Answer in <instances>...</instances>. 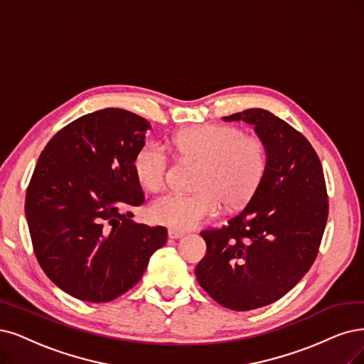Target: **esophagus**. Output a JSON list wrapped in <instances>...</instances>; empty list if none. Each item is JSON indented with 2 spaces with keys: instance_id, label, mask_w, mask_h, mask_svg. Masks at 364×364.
<instances>
[{
  "instance_id": "34e87169",
  "label": "esophagus",
  "mask_w": 364,
  "mask_h": 364,
  "mask_svg": "<svg viewBox=\"0 0 364 364\" xmlns=\"http://www.w3.org/2000/svg\"><path fill=\"white\" fill-rule=\"evenodd\" d=\"M168 237L172 238V240H178V238L184 237V232L183 231H177V230H169L168 231Z\"/></svg>"
}]
</instances>
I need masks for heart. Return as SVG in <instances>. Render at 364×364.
<instances>
[{
  "mask_svg": "<svg viewBox=\"0 0 364 364\" xmlns=\"http://www.w3.org/2000/svg\"><path fill=\"white\" fill-rule=\"evenodd\" d=\"M173 145L181 156L196 160L200 169L196 193L171 192L156 198L148 214L171 230H192L226 208L246 205L264 178L267 146L264 141L231 126H198L178 133ZM171 159L166 146L151 141L133 159V171L146 191L157 192L168 180Z\"/></svg>",
  "mask_w": 364,
  "mask_h": 364,
  "instance_id": "heart-1",
  "label": "heart"
}]
</instances>
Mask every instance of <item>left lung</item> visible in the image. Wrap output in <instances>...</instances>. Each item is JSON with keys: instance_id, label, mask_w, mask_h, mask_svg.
Wrapping results in <instances>:
<instances>
[{"instance_id": "obj_1", "label": "left lung", "mask_w": 364, "mask_h": 364, "mask_svg": "<svg viewBox=\"0 0 364 364\" xmlns=\"http://www.w3.org/2000/svg\"><path fill=\"white\" fill-rule=\"evenodd\" d=\"M225 121H245L267 146V169L252 199L222 230L203 231L207 253L199 285L237 312L282 299L312 267L328 218L324 172L300 132L253 107Z\"/></svg>"}]
</instances>
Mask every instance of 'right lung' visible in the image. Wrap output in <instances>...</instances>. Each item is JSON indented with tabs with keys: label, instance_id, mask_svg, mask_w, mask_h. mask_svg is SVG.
Segmentation results:
<instances>
[{
	"label": "right lung",
	"instance_id": "add662e5",
	"mask_svg": "<svg viewBox=\"0 0 364 364\" xmlns=\"http://www.w3.org/2000/svg\"><path fill=\"white\" fill-rule=\"evenodd\" d=\"M148 121L118 107L80 117L40 154L25 198L34 253L72 297L106 303L134 287L166 243L164 226L132 220L144 203L133 159Z\"/></svg>",
	"mask_w": 364,
	"mask_h": 364
}]
</instances>
